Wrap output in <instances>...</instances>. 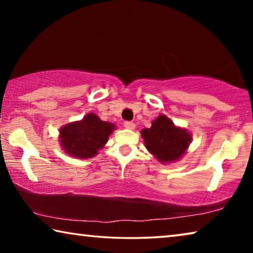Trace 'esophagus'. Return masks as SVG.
<instances>
[{
  "label": "esophagus",
  "mask_w": 253,
  "mask_h": 253,
  "mask_svg": "<svg viewBox=\"0 0 253 253\" xmlns=\"http://www.w3.org/2000/svg\"><path fill=\"white\" fill-rule=\"evenodd\" d=\"M124 126H125L126 128H128V129H134V128H135V124L132 123V122L126 121L125 123H124Z\"/></svg>",
  "instance_id": "1"
}]
</instances>
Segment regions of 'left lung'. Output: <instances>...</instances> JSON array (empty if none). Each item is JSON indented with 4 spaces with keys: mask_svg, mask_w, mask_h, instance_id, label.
Instances as JSON below:
<instances>
[{
    "mask_svg": "<svg viewBox=\"0 0 253 253\" xmlns=\"http://www.w3.org/2000/svg\"><path fill=\"white\" fill-rule=\"evenodd\" d=\"M142 136L145 146L162 163L178 160L192 139L190 132L175 127L173 122L164 115L158 116L151 128L143 129Z\"/></svg>",
    "mask_w": 253,
    "mask_h": 253,
    "instance_id": "left-lung-1",
    "label": "left lung"
}]
</instances>
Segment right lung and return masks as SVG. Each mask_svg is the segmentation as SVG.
I'll return each mask as SVG.
<instances>
[{
    "label": "right lung",
    "instance_id": "right-lung-1",
    "mask_svg": "<svg viewBox=\"0 0 253 253\" xmlns=\"http://www.w3.org/2000/svg\"><path fill=\"white\" fill-rule=\"evenodd\" d=\"M115 126L102 122L95 114H88L83 121L63 126L60 129V144L69 155L89 158L104 147Z\"/></svg>",
    "mask_w": 253,
    "mask_h": 253
}]
</instances>
